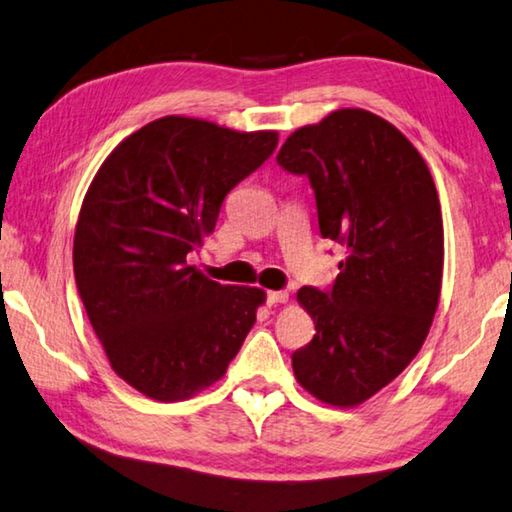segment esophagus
<instances>
[{"label":"esophagus","instance_id":"esophagus-1","mask_svg":"<svg viewBox=\"0 0 512 512\" xmlns=\"http://www.w3.org/2000/svg\"><path fill=\"white\" fill-rule=\"evenodd\" d=\"M287 300H289V294H287V291H269V294H266V303H269L271 307L287 303Z\"/></svg>","mask_w":512,"mask_h":512}]
</instances>
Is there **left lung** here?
<instances>
[{
    "mask_svg": "<svg viewBox=\"0 0 512 512\" xmlns=\"http://www.w3.org/2000/svg\"><path fill=\"white\" fill-rule=\"evenodd\" d=\"M278 164L307 175L319 232L344 246L330 291L298 289L316 335L291 355L305 392L355 408L424 346L440 303L442 209L424 157L367 109H337L289 136Z\"/></svg>",
    "mask_w": 512,
    "mask_h": 512,
    "instance_id": "1",
    "label": "left lung"
}]
</instances>
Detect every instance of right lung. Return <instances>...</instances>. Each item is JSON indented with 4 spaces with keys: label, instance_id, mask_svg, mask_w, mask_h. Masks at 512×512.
Returning <instances> with one entry per match:
<instances>
[{
    "label": "right lung",
    "instance_id": "add662e5",
    "mask_svg": "<svg viewBox=\"0 0 512 512\" xmlns=\"http://www.w3.org/2000/svg\"><path fill=\"white\" fill-rule=\"evenodd\" d=\"M275 145V129L164 116L120 141L88 186L72 243L77 289L111 369L148 399L212 387L253 328L264 291L218 285L186 255Z\"/></svg>",
    "mask_w": 512,
    "mask_h": 512
}]
</instances>
